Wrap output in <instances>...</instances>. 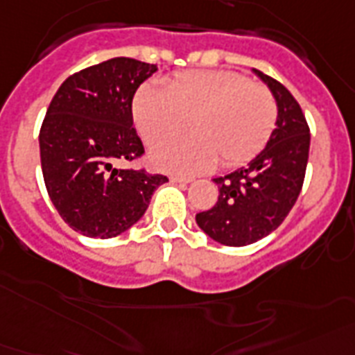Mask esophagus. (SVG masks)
I'll use <instances>...</instances> for the list:
<instances>
[{"label":"esophagus","instance_id":"34e87169","mask_svg":"<svg viewBox=\"0 0 355 355\" xmlns=\"http://www.w3.org/2000/svg\"><path fill=\"white\" fill-rule=\"evenodd\" d=\"M171 181L172 183H181V184H187L192 181V178H183V175H171Z\"/></svg>","mask_w":355,"mask_h":355}]
</instances>
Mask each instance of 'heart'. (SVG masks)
Segmentation results:
<instances>
[{
    "instance_id": "1",
    "label": "heart",
    "mask_w": 355,
    "mask_h": 355,
    "mask_svg": "<svg viewBox=\"0 0 355 355\" xmlns=\"http://www.w3.org/2000/svg\"><path fill=\"white\" fill-rule=\"evenodd\" d=\"M132 118L146 143L187 128V137L165 139L150 150L156 168L198 174L221 157L227 166L252 159L270 139L277 121L276 98L266 87L228 70H194L168 79L165 89L146 85L132 101Z\"/></svg>"
}]
</instances>
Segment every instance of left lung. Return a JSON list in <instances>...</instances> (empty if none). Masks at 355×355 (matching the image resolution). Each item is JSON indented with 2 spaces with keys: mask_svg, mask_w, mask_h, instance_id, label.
Listing matches in <instances>:
<instances>
[{
  "mask_svg": "<svg viewBox=\"0 0 355 355\" xmlns=\"http://www.w3.org/2000/svg\"><path fill=\"white\" fill-rule=\"evenodd\" d=\"M252 72L270 89L277 121L266 146L247 166L221 178L218 203L196 216V223L214 241L245 247L279 227L303 187L310 148V128L294 96L261 70Z\"/></svg>",
  "mask_w": 355,
  "mask_h": 355,
  "instance_id": "obj_1",
  "label": "left lung"
}]
</instances>
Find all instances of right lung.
I'll return each mask as SVG.
<instances>
[{
    "instance_id": "right-lung-1",
    "label": "right lung",
    "mask_w": 355,
    "mask_h": 355,
    "mask_svg": "<svg viewBox=\"0 0 355 355\" xmlns=\"http://www.w3.org/2000/svg\"><path fill=\"white\" fill-rule=\"evenodd\" d=\"M156 65L112 58L69 76L52 98L40 130L46 192L67 225L108 239L136 225L166 175L119 168L143 156L132 127V99Z\"/></svg>"
}]
</instances>
